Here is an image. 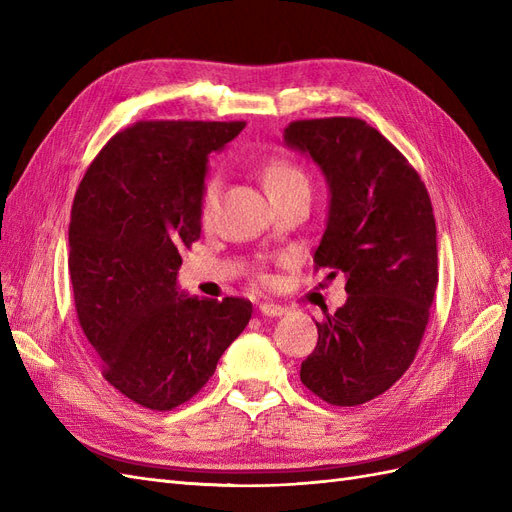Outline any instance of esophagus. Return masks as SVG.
<instances>
[{
  "label": "esophagus",
  "mask_w": 512,
  "mask_h": 512,
  "mask_svg": "<svg viewBox=\"0 0 512 512\" xmlns=\"http://www.w3.org/2000/svg\"><path fill=\"white\" fill-rule=\"evenodd\" d=\"M258 312L262 314V316H271V318H275V316H282L286 309L282 307V305H277V303H260L258 305Z\"/></svg>",
  "instance_id": "esophagus-1"
}]
</instances>
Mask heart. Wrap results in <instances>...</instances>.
<instances>
[{
	"label": "heart",
	"mask_w": 512,
	"mask_h": 512,
	"mask_svg": "<svg viewBox=\"0 0 512 512\" xmlns=\"http://www.w3.org/2000/svg\"><path fill=\"white\" fill-rule=\"evenodd\" d=\"M262 179H265V185L271 196L277 194H286L294 188H309V181L307 175L303 170L292 164L288 160H271L265 166V173H262ZM220 190H222V179L220 177H209L203 194H200V218L205 222L211 220V215L218 207V200H220Z\"/></svg>",
	"instance_id": "heart-1"
}]
</instances>
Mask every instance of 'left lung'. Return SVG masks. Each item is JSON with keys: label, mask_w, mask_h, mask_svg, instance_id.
I'll use <instances>...</instances> for the list:
<instances>
[{"label": "left lung", "mask_w": 512, "mask_h": 512, "mask_svg": "<svg viewBox=\"0 0 512 512\" xmlns=\"http://www.w3.org/2000/svg\"><path fill=\"white\" fill-rule=\"evenodd\" d=\"M288 147L312 158L329 183V218L316 269L346 275V305L327 314L301 382L331 406H361L412 365L438 288L436 220L412 164L356 117L301 119Z\"/></svg>", "instance_id": "8db88e82"}]
</instances>
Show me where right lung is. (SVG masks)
Masks as SVG:
<instances>
[{"instance_id":"obj_1","label":"right lung","mask_w":512,"mask_h":512,"mask_svg":"<svg viewBox=\"0 0 512 512\" xmlns=\"http://www.w3.org/2000/svg\"><path fill=\"white\" fill-rule=\"evenodd\" d=\"M245 121H136L108 141L76 190L70 282L102 374L134 404L166 412L192 399L252 318L239 297L177 286L181 250L200 239L207 158Z\"/></svg>"}]
</instances>
